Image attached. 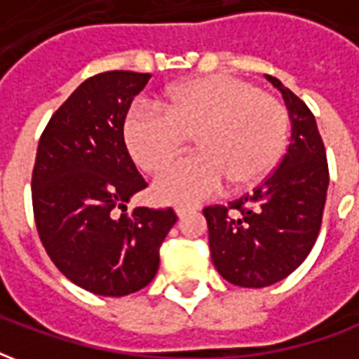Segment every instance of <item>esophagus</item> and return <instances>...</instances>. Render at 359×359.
Listing matches in <instances>:
<instances>
[{
    "label": "esophagus",
    "mask_w": 359,
    "mask_h": 359,
    "mask_svg": "<svg viewBox=\"0 0 359 359\" xmlns=\"http://www.w3.org/2000/svg\"><path fill=\"white\" fill-rule=\"evenodd\" d=\"M175 211H177V215H179V217H184L187 213H190V211H192V208H190V205H177V208H175Z\"/></svg>",
    "instance_id": "1"
}]
</instances>
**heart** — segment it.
I'll return each instance as SVG.
<instances>
[{"mask_svg":"<svg viewBox=\"0 0 359 359\" xmlns=\"http://www.w3.org/2000/svg\"><path fill=\"white\" fill-rule=\"evenodd\" d=\"M126 148L146 172H159L187 149L198 154L157 179L165 202H200L221 190L264 180L283 157L288 113L277 97L226 74L180 82L165 92L161 107L136 103L123 125Z\"/></svg>","mask_w":359,"mask_h":359,"instance_id":"obj_1","label":"heart"}]
</instances>
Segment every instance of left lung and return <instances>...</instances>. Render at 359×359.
<instances>
[{
	"label": "left lung",
	"mask_w": 359,
	"mask_h": 359,
	"mask_svg": "<svg viewBox=\"0 0 359 359\" xmlns=\"http://www.w3.org/2000/svg\"><path fill=\"white\" fill-rule=\"evenodd\" d=\"M292 123L290 144L277 169L252 192L203 210L211 262L221 277L244 288H264L288 277L308 257L321 229L329 165L313 113L283 82Z\"/></svg>",
	"instance_id": "left-lung-1"
}]
</instances>
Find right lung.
Returning a JSON list of instances; mask_svg holds the SVG:
<instances>
[{"label": "right lung", "mask_w": 359, "mask_h": 359, "mask_svg": "<svg viewBox=\"0 0 359 359\" xmlns=\"http://www.w3.org/2000/svg\"><path fill=\"white\" fill-rule=\"evenodd\" d=\"M148 73L90 76L51 115L32 171V208L43 248L63 275L100 296L151 283L159 246L177 223L172 208L126 203L148 187L128 154L123 125Z\"/></svg>", "instance_id": "obj_1"}]
</instances>
